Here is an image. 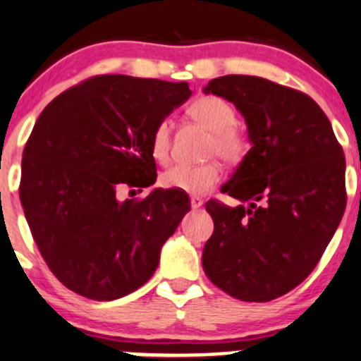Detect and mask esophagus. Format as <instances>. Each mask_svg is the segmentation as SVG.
<instances>
[{
  "mask_svg": "<svg viewBox=\"0 0 361 361\" xmlns=\"http://www.w3.org/2000/svg\"><path fill=\"white\" fill-rule=\"evenodd\" d=\"M203 205V202L200 198H191V207L192 208H200Z\"/></svg>",
  "mask_w": 361,
  "mask_h": 361,
  "instance_id": "obj_1",
  "label": "esophagus"
}]
</instances>
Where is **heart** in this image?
Instances as JSON below:
<instances>
[{
    "mask_svg": "<svg viewBox=\"0 0 361 361\" xmlns=\"http://www.w3.org/2000/svg\"><path fill=\"white\" fill-rule=\"evenodd\" d=\"M188 116L210 132L207 144L208 154H217L224 161L238 165L250 149V140L236 123V111L228 100L205 95L196 99L188 107ZM151 154L158 163H166L172 153V121L163 118L151 132ZM222 169L217 161L202 165H176L159 176V184L165 189H177L188 195H205L219 184Z\"/></svg>",
    "mask_w": 361,
    "mask_h": 361,
    "instance_id": "b5f03b06",
    "label": "heart"
}]
</instances>
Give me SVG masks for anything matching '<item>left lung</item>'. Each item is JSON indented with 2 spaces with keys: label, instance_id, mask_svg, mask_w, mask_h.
Returning <instances> with one entry per match:
<instances>
[{
  "label": "left lung",
  "instance_id": "1",
  "mask_svg": "<svg viewBox=\"0 0 361 361\" xmlns=\"http://www.w3.org/2000/svg\"><path fill=\"white\" fill-rule=\"evenodd\" d=\"M205 94L235 104L252 147L222 185L247 205H205L214 235L203 269L235 299L267 302L302 283L332 240L346 208V158L322 107L295 88L228 74Z\"/></svg>",
  "mask_w": 361,
  "mask_h": 361
}]
</instances>
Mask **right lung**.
I'll list each match as a JSON object with an SVG mask.
<instances>
[{"instance_id":"obj_1","label":"right lung","mask_w":361,"mask_h":361,"mask_svg":"<svg viewBox=\"0 0 361 361\" xmlns=\"http://www.w3.org/2000/svg\"><path fill=\"white\" fill-rule=\"evenodd\" d=\"M188 83L100 74L57 95L22 154L18 196L42 257L87 299L113 300L142 287L191 202L154 189L118 202L123 188L154 184L151 132L189 99Z\"/></svg>"}]
</instances>
